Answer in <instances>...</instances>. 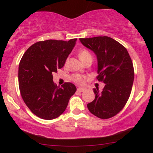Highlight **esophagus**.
I'll return each instance as SVG.
<instances>
[{
  "label": "esophagus",
  "mask_w": 153,
  "mask_h": 153,
  "mask_svg": "<svg viewBox=\"0 0 153 153\" xmlns=\"http://www.w3.org/2000/svg\"><path fill=\"white\" fill-rule=\"evenodd\" d=\"M85 91V89L83 88H78V91H80V92H83Z\"/></svg>",
  "instance_id": "obj_1"
}]
</instances>
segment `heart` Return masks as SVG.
Listing matches in <instances>:
<instances>
[{
    "label": "heart",
    "mask_w": 153,
    "mask_h": 153,
    "mask_svg": "<svg viewBox=\"0 0 153 153\" xmlns=\"http://www.w3.org/2000/svg\"><path fill=\"white\" fill-rule=\"evenodd\" d=\"M78 56L79 58H80L82 62H84L85 60L88 59H92V54L86 49H82V50L79 51ZM87 77L85 75L79 74V73H74V74H73L71 76V80L72 81L80 85H83Z\"/></svg>",
    "instance_id": "1"
}]
</instances>
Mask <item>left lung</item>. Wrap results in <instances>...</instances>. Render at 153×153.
Here are the masks:
<instances>
[{
    "instance_id": "8db88e82",
    "label": "left lung",
    "mask_w": 153,
    "mask_h": 153,
    "mask_svg": "<svg viewBox=\"0 0 153 153\" xmlns=\"http://www.w3.org/2000/svg\"><path fill=\"white\" fill-rule=\"evenodd\" d=\"M80 41L96 54V79L105 83L102 91L94 89L96 97L88 103V108L100 119L111 118L123 109L131 94L134 77L132 61L127 49L111 37L80 38Z\"/></svg>"
}]
</instances>
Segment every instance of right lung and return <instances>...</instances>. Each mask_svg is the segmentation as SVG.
Here are the masks:
<instances>
[{"label":"right lung","mask_w":153,"mask_h":153,"mask_svg":"<svg viewBox=\"0 0 153 153\" xmlns=\"http://www.w3.org/2000/svg\"><path fill=\"white\" fill-rule=\"evenodd\" d=\"M77 39H49L34 43L26 51L19 67V85L24 103L34 114L51 120L65 111L76 91L71 82L61 87L54 83L52 73L64 66Z\"/></svg>","instance_id":"1"}]
</instances>
